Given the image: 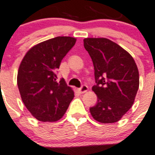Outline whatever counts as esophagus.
Wrapping results in <instances>:
<instances>
[{
	"instance_id": "obj_1",
	"label": "esophagus",
	"mask_w": 155,
	"mask_h": 155,
	"mask_svg": "<svg viewBox=\"0 0 155 155\" xmlns=\"http://www.w3.org/2000/svg\"><path fill=\"white\" fill-rule=\"evenodd\" d=\"M88 87L86 85H83L81 88L78 89V91L80 92V93H86V92H88Z\"/></svg>"
}]
</instances>
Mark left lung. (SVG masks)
Returning <instances> with one entry per match:
<instances>
[{"mask_svg":"<svg viewBox=\"0 0 155 155\" xmlns=\"http://www.w3.org/2000/svg\"><path fill=\"white\" fill-rule=\"evenodd\" d=\"M84 46L94 67L97 102L92 116L101 124L121 120L133 106L139 88V71L131 54L106 38L84 39Z\"/></svg>","mask_w":155,"mask_h":155,"instance_id":"1","label":"left lung"}]
</instances>
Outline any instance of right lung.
<instances>
[{
    "mask_svg": "<svg viewBox=\"0 0 155 155\" xmlns=\"http://www.w3.org/2000/svg\"><path fill=\"white\" fill-rule=\"evenodd\" d=\"M76 39L57 36L31 47L18 71L21 98L34 118L41 122H56L64 115L74 91L63 79L56 81V71Z\"/></svg>",
    "mask_w": 155,
    "mask_h": 155,
    "instance_id": "obj_1",
    "label": "right lung"
}]
</instances>
